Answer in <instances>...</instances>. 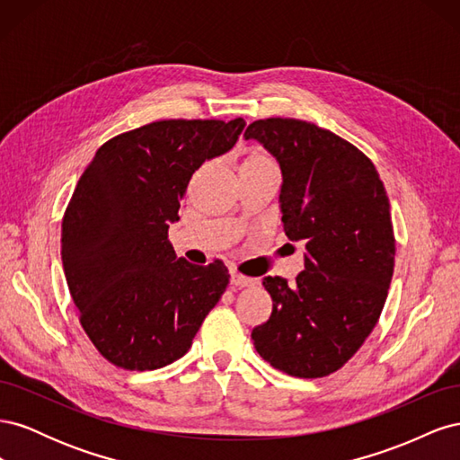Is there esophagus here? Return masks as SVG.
Segmentation results:
<instances>
[{
  "label": "esophagus",
  "mask_w": 460,
  "mask_h": 460,
  "mask_svg": "<svg viewBox=\"0 0 460 460\" xmlns=\"http://www.w3.org/2000/svg\"><path fill=\"white\" fill-rule=\"evenodd\" d=\"M230 284H232L234 288L242 289V288L252 286V284H253V280H252V278L242 276V274H238V272H235V270H232V272H230Z\"/></svg>",
  "instance_id": "34e87169"
}]
</instances>
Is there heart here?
I'll return each instance as SVG.
<instances>
[{
    "instance_id": "1",
    "label": "heart",
    "mask_w": 460,
    "mask_h": 460,
    "mask_svg": "<svg viewBox=\"0 0 460 460\" xmlns=\"http://www.w3.org/2000/svg\"><path fill=\"white\" fill-rule=\"evenodd\" d=\"M262 164H274V163L270 161V157L264 155V153L253 151V153H249V155L243 159L242 169H243V166H262Z\"/></svg>"
}]
</instances>
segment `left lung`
<instances>
[{
    "label": "left lung",
    "mask_w": 460,
    "mask_h": 460,
    "mask_svg": "<svg viewBox=\"0 0 460 460\" xmlns=\"http://www.w3.org/2000/svg\"><path fill=\"white\" fill-rule=\"evenodd\" d=\"M243 137L280 164L284 232L305 243L296 284L262 278L272 314L252 332L255 349L289 376L323 378L358 351L384 309L395 264L385 188L363 151L316 124L264 119Z\"/></svg>",
    "instance_id": "1"
}]
</instances>
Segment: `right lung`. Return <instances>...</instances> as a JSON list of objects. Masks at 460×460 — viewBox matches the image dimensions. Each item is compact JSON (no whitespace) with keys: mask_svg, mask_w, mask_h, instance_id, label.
Listing matches in <instances>:
<instances>
[{"mask_svg":"<svg viewBox=\"0 0 460 460\" xmlns=\"http://www.w3.org/2000/svg\"><path fill=\"white\" fill-rule=\"evenodd\" d=\"M243 119L157 120L95 151L63 217L61 259L80 324L109 363L184 357L228 286L222 261L176 259L169 225L191 174L238 142Z\"/></svg>","mask_w":460,"mask_h":460,"instance_id":"1","label":"right lung"}]
</instances>
